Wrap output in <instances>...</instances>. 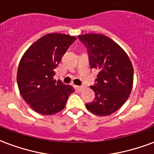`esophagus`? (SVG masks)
I'll return each mask as SVG.
<instances>
[{
	"label": "esophagus",
	"mask_w": 154,
	"mask_h": 154,
	"mask_svg": "<svg viewBox=\"0 0 154 154\" xmlns=\"http://www.w3.org/2000/svg\"><path fill=\"white\" fill-rule=\"evenodd\" d=\"M73 87H74V88H75V89L77 91H81L82 89V87H81V86H77V85H74Z\"/></svg>",
	"instance_id": "esophagus-1"
}]
</instances>
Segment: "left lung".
<instances>
[{
    "instance_id": "left-lung-1",
    "label": "left lung",
    "mask_w": 154,
    "mask_h": 154,
    "mask_svg": "<svg viewBox=\"0 0 154 154\" xmlns=\"http://www.w3.org/2000/svg\"><path fill=\"white\" fill-rule=\"evenodd\" d=\"M87 48L91 68L99 70L92 102L86 108L97 116H110L125 103L132 91L134 68L125 50L107 36L100 34L78 35Z\"/></svg>"
}]
</instances>
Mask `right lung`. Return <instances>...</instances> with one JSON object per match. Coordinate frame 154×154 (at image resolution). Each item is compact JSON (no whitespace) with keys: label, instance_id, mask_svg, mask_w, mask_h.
Here are the masks:
<instances>
[{"label":"right lung","instance_id":"add662e5","mask_svg":"<svg viewBox=\"0 0 154 154\" xmlns=\"http://www.w3.org/2000/svg\"><path fill=\"white\" fill-rule=\"evenodd\" d=\"M75 36L48 34L35 41L19 63L17 84L23 99L41 115H54L63 110L73 87L54 80V69Z\"/></svg>","mask_w":154,"mask_h":154}]
</instances>
